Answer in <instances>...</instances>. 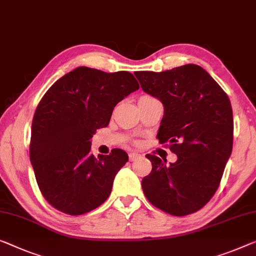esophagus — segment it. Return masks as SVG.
Returning <instances> with one entry per match:
<instances>
[{
    "instance_id": "1",
    "label": "esophagus",
    "mask_w": 256,
    "mask_h": 256,
    "mask_svg": "<svg viewBox=\"0 0 256 256\" xmlns=\"http://www.w3.org/2000/svg\"><path fill=\"white\" fill-rule=\"evenodd\" d=\"M141 154H139V152H131L128 154V158H130V161H134L136 158H140Z\"/></svg>"
}]
</instances>
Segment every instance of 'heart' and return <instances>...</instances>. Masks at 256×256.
Returning <instances> with one entry per match:
<instances>
[{"instance_id": "heart-1", "label": "heart", "mask_w": 256, "mask_h": 256, "mask_svg": "<svg viewBox=\"0 0 256 256\" xmlns=\"http://www.w3.org/2000/svg\"><path fill=\"white\" fill-rule=\"evenodd\" d=\"M142 98H144V96H142Z\"/></svg>"}]
</instances>
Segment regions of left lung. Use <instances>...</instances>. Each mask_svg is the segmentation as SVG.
I'll use <instances>...</instances> for the list:
<instances>
[{"instance_id": "left-lung-1", "label": "left lung", "mask_w": 256, "mask_h": 256, "mask_svg": "<svg viewBox=\"0 0 256 256\" xmlns=\"http://www.w3.org/2000/svg\"><path fill=\"white\" fill-rule=\"evenodd\" d=\"M141 88L162 102L161 144L177 161L147 154L152 171L141 180L152 204L174 216L201 209L218 188L234 142V116L226 92L204 68L186 64L162 72H136Z\"/></svg>"}]
</instances>
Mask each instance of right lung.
<instances>
[{
    "instance_id": "1",
    "label": "right lung",
    "mask_w": 256,
    "mask_h": 256,
    "mask_svg": "<svg viewBox=\"0 0 256 256\" xmlns=\"http://www.w3.org/2000/svg\"><path fill=\"white\" fill-rule=\"evenodd\" d=\"M139 90L128 71L106 74L79 66L47 90L33 117L30 160L44 199L68 215L98 208L112 193L114 179L128 161L115 148L94 158L90 139L108 126L118 102Z\"/></svg>"
}]
</instances>
